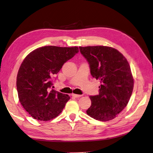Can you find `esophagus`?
Returning <instances> with one entry per match:
<instances>
[{"instance_id": "esophagus-1", "label": "esophagus", "mask_w": 153, "mask_h": 153, "mask_svg": "<svg viewBox=\"0 0 153 153\" xmlns=\"http://www.w3.org/2000/svg\"><path fill=\"white\" fill-rule=\"evenodd\" d=\"M72 96L73 97H75V98H79L82 97V95H79V94H72Z\"/></svg>"}]
</instances>
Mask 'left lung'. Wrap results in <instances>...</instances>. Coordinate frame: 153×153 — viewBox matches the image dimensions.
Segmentation results:
<instances>
[{
	"label": "left lung",
	"mask_w": 153,
	"mask_h": 153,
	"mask_svg": "<svg viewBox=\"0 0 153 153\" xmlns=\"http://www.w3.org/2000/svg\"><path fill=\"white\" fill-rule=\"evenodd\" d=\"M90 65L92 76L100 81V92L90 96L88 115L100 121L115 119L127 105L134 88V78L127 59L109 46L79 47Z\"/></svg>",
	"instance_id": "obj_1"
}]
</instances>
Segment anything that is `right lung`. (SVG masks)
I'll use <instances>...</instances> for the list:
<instances>
[{
    "mask_svg": "<svg viewBox=\"0 0 153 153\" xmlns=\"http://www.w3.org/2000/svg\"><path fill=\"white\" fill-rule=\"evenodd\" d=\"M78 51L77 46L48 45L34 49L23 60L17 76V90L21 104L34 119L47 121L62 112L70 97L50 90L51 78Z\"/></svg>",
    "mask_w": 153,
    "mask_h": 153,
    "instance_id": "1",
    "label": "right lung"
}]
</instances>
